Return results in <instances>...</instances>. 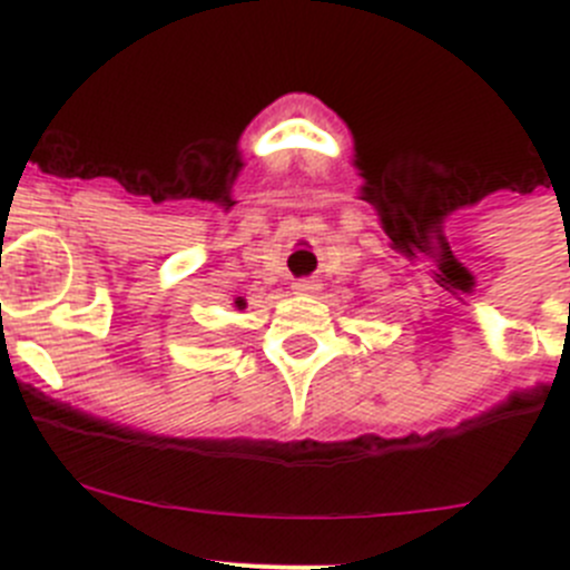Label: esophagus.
Listing matches in <instances>:
<instances>
[{
	"label": "esophagus",
	"instance_id": "1",
	"mask_svg": "<svg viewBox=\"0 0 570 570\" xmlns=\"http://www.w3.org/2000/svg\"><path fill=\"white\" fill-rule=\"evenodd\" d=\"M320 289H322V284L317 278H301V281H295V284H292V292H295V295H301V297L320 295Z\"/></svg>",
	"mask_w": 570,
	"mask_h": 570
}]
</instances>
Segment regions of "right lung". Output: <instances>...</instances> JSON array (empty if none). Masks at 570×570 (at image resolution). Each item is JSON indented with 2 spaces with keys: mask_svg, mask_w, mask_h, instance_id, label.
<instances>
[{
  "mask_svg": "<svg viewBox=\"0 0 570 570\" xmlns=\"http://www.w3.org/2000/svg\"><path fill=\"white\" fill-rule=\"evenodd\" d=\"M232 306L237 308V312H243V308H245V301H243V297H234V303H232Z\"/></svg>",
  "mask_w": 570,
  "mask_h": 570,
  "instance_id": "add662e5",
  "label": "right lung"
}]
</instances>
